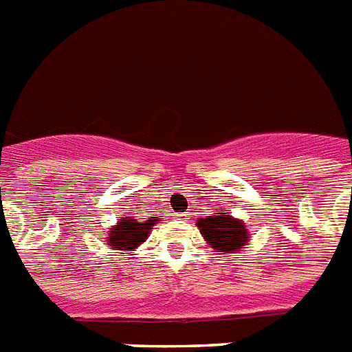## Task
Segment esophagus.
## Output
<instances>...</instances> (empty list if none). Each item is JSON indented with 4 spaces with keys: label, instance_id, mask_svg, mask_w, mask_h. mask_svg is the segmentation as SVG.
<instances>
[{
    "label": "esophagus",
    "instance_id": "esophagus-1",
    "mask_svg": "<svg viewBox=\"0 0 352 352\" xmlns=\"http://www.w3.org/2000/svg\"><path fill=\"white\" fill-rule=\"evenodd\" d=\"M176 217H178L179 221H185V219H188V213H176Z\"/></svg>",
    "mask_w": 352,
    "mask_h": 352
}]
</instances>
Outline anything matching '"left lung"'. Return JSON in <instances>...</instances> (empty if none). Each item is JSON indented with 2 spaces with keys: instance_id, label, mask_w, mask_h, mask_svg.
Here are the masks:
<instances>
[{
  "instance_id": "obj_1",
  "label": "left lung",
  "mask_w": 352,
  "mask_h": 352,
  "mask_svg": "<svg viewBox=\"0 0 352 352\" xmlns=\"http://www.w3.org/2000/svg\"><path fill=\"white\" fill-rule=\"evenodd\" d=\"M197 230L206 244L217 254H235L249 242V228L242 219L233 217L228 210L197 219Z\"/></svg>"
}]
</instances>
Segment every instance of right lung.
I'll use <instances>...</instances> for the list:
<instances>
[{"instance_id": "obj_1", "label": "right lung", "mask_w": 352, "mask_h": 352, "mask_svg": "<svg viewBox=\"0 0 352 352\" xmlns=\"http://www.w3.org/2000/svg\"><path fill=\"white\" fill-rule=\"evenodd\" d=\"M156 224V217H149L147 221L139 222L133 217H122L116 226L110 228L107 233V245L116 251H122V254H128L130 251L139 248L142 242L149 236V231Z\"/></svg>"}]
</instances>
